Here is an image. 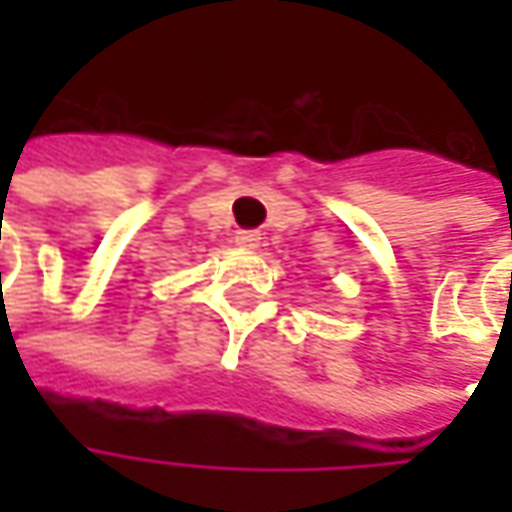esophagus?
I'll return each mask as SVG.
<instances>
[{"label": "esophagus", "mask_w": 512, "mask_h": 512, "mask_svg": "<svg viewBox=\"0 0 512 512\" xmlns=\"http://www.w3.org/2000/svg\"><path fill=\"white\" fill-rule=\"evenodd\" d=\"M235 244L246 246V249H255L260 244V233L257 230H238L235 233Z\"/></svg>", "instance_id": "esophagus-1"}]
</instances>
